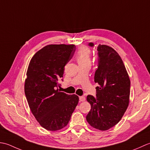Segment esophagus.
Masks as SVG:
<instances>
[{
    "instance_id": "1",
    "label": "esophagus",
    "mask_w": 150,
    "mask_h": 150,
    "mask_svg": "<svg viewBox=\"0 0 150 150\" xmlns=\"http://www.w3.org/2000/svg\"><path fill=\"white\" fill-rule=\"evenodd\" d=\"M79 99L80 102H84V101L85 100V96H79Z\"/></svg>"
}]
</instances>
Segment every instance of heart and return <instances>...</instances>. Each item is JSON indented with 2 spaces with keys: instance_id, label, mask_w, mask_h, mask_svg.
<instances>
[{
  "instance_id": "b5f03b06",
  "label": "heart",
  "mask_w": 150,
  "mask_h": 150,
  "mask_svg": "<svg viewBox=\"0 0 150 150\" xmlns=\"http://www.w3.org/2000/svg\"><path fill=\"white\" fill-rule=\"evenodd\" d=\"M91 57V49L87 46H81L78 50L76 54V60L79 65H87L90 64Z\"/></svg>"
}]
</instances>
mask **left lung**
<instances>
[{"label":"left lung","instance_id":"left-lung-1","mask_svg":"<svg viewBox=\"0 0 150 150\" xmlns=\"http://www.w3.org/2000/svg\"><path fill=\"white\" fill-rule=\"evenodd\" d=\"M93 47V44L90 43ZM98 65L94 74L96 96L88 95L91 109L86 117L91 126L101 131L115 126L129 105L130 79L122 58L112 47L99 45Z\"/></svg>","mask_w":150,"mask_h":150}]
</instances>
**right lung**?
Returning <instances> with one entry per match:
<instances>
[{"mask_svg":"<svg viewBox=\"0 0 150 150\" xmlns=\"http://www.w3.org/2000/svg\"><path fill=\"white\" fill-rule=\"evenodd\" d=\"M74 45H48L32 57L26 72L24 93L29 108L41 126L48 131L65 127L79 97L57 88L65 66L74 54Z\"/></svg>","mask_w":150,"mask_h":150,"instance_id":"1","label":"right lung"}]
</instances>
